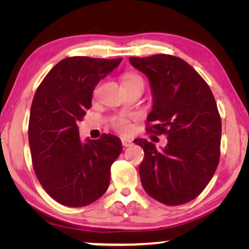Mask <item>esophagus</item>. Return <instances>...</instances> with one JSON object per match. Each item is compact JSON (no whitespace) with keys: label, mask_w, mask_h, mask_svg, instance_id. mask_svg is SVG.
Segmentation results:
<instances>
[{"label":"esophagus","mask_w":249,"mask_h":249,"mask_svg":"<svg viewBox=\"0 0 249 249\" xmlns=\"http://www.w3.org/2000/svg\"><path fill=\"white\" fill-rule=\"evenodd\" d=\"M121 142H122V145H124V147H128V146H131L132 145V141H131L130 138L121 137Z\"/></svg>","instance_id":"esophagus-1"}]
</instances>
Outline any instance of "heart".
Returning <instances> with one entry per match:
<instances>
[{
    "mask_svg": "<svg viewBox=\"0 0 249 249\" xmlns=\"http://www.w3.org/2000/svg\"><path fill=\"white\" fill-rule=\"evenodd\" d=\"M132 80H142V79L141 76H138V74H127V76L124 77V83H128V81H132ZM113 124H114V127L120 131L124 132L129 129V122L127 119H124V118L115 119Z\"/></svg>",
    "mask_w": 249,
    "mask_h": 249,
    "instance_id": "1",
    "label": "heart"
}]
</instances>
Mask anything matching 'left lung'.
<instances>
[{"label":"left lung","mask_w":249,"mask_h":249,"mask_svg":"<svg viewBox=\"0 0 249 249\" xmlns=\"http://www.w3.org/2000/svg\"><path fill=\"white\" fill-rule=\"evenodd\" d=\"M131 66L149 80L153 107L147 131L166 135L158 149L147 139H135L145 156L139 176L145 192L165 205L196 198L219 164L221 118L209 85L180 57L156 54L129 57Z\"/></svg>","instance_id":"8db88e82"}]
</instances>
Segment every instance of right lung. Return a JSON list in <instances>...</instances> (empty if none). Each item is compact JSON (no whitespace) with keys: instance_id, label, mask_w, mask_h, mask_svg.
I'll return each instance as SVG.
<instances>
[{"instance_id":"add662e5","label":"right lung","mask_w":249,"mask_h":249,"mask_svg":"<svg viewBox=\"0 0 249 249\" xmlns=\"http://www.w3.org/2000/svg\"><path fill=\"white\" fill-rule=\"evenodd\" d=\"M122 59L67 57L37 88L30 108L28 138L33 166L45 192L70 207L89 205L107 192L120 138L104 134L81 142L77 121L91 105V95Z\"/></svg>"}]
</instances>
